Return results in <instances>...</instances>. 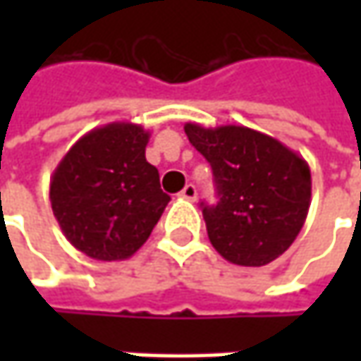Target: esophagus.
<instances>
[{
	"mask_svg": "<svg viewBox=\"0 0 361 361\" xmlns=\"http://www.w3.org/2000/svg\"><path fill=\"white\" fill-rule=\"evenodd\" d=\"M180 197L187 199V201H195L197 199V187L195 185H187V187L180 190Z\"/></svg>",
	"mask_w": 361,
	"mask_h": 361,
	"instance_id": "obj_1",
	"label": "esophagus"
}]
</instances>
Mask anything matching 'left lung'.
Wrapping results in <instances>:
<instances>
[{
  "label": "left lung",
  "mask_w": 361,
  "mask_h": 361,
  "mask_svg": "<svg viewBox=\"0 0 361 361\" xmlns=\"http://www.w3.org/2000/svg\"><path fill=\"white\" fill-rule=\"evenodd\" d=\"M190 145L209 160L219 202L201 204L209 241L229 263L263 267L291 247L312 202L303 157L247 126L185 124Z\"/></svg>",
  "instance_id": "1"
}]
</instances>
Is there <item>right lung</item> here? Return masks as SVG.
<instances>
[{"mask_svg": "<svg viewBox=\"0 0 361 361\" xmlns=\"http://www.w3.org/2000/svg\"><path fill=\"white\" fill-rule=\"evenodd\" d=\"M150 132L110 122L86 132L49 180V202L66 239L96 261H124L150 237L171 197L146 160Z\"/></svg>", "mask_w": 361, "mask_h": 361, "instance_id": "right-lung-1", "label": "right lung"}]
</instances>
